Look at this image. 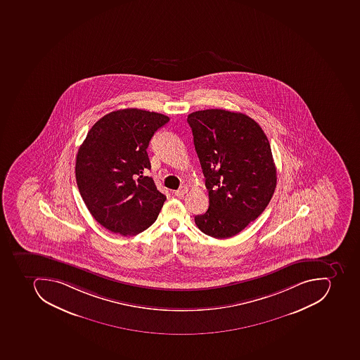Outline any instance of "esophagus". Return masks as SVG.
Returning a JSON list of instances; mask_svg holds the SVG:
<instances>
[{"instance_id":"obj_1","label":"esophagus","mask_w":360,"mask_h":360,"mask_svg":"<svg viewBox=\"0 0 360 360\" xmlns=\"http://www.w3.org/2000/svg\"><path fill=\"white\" fill-rule=\"evenodd\" d=\"M186 193L187 187L185 186L181 187V188L177 189V191H174V194H175V196H177V198H181V196L186 194Z\"/></svg>"}]
</instances>
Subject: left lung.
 Returning <instances> with one entry per match:
<instances>
[{
	"label": "left lung",
	"mask_w": 360,
	"mask_h": 360,
	"mask_svg": "<svg viewBox=\"0 0 360 360\" xmlns=\"http://www.w3.org/2000/svg\"><path fill=\"white\" fill-rule=\"evenodd\" d=\"M205 177L210 206L195 223L215 238L236 236L262 214L276 186V168L262 128L246 115L223 109L187 117Z\"/></svg>",
	"instance_id": "left-lung-1"
}]
</instances>
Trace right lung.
Listing matches in <instances>:
<instances>
[{"label":"right lung","mask_w":360,"mask_h":360,"mask_svg":"<svg viewBox=\"0 0 360 360\" xmlns=\"http://www.w3.org/2000/svg\"><path fill=\"white\" fill-rule=\"evenodd\" d=\"M165 115L137 108L105 115L88 131L79 148V192L99 224L122 236H137L156 221L166 196L154 179L147 147Z\"/></svg>","instance_id":"right-lung-1"}]
</instances>
